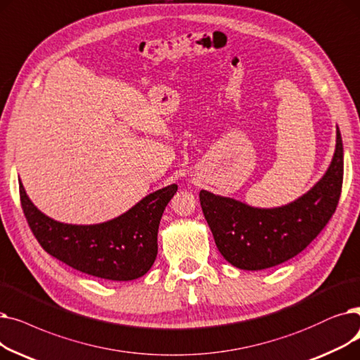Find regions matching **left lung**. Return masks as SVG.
Listing matches in <instances>:
<instances>
[{"mask_svg": "<svg viewBox=\"0 0 360 360\" xmlns=\"http://www.w3.org/2000/svg\"><path fill=\"white\" fill-rule=\"evenodd\" d=\"M343 142L337 127L333 162L325 176L297 200L259 210L200 191V207L221 255L234 266L258 271L283 264L309 246L328 224L343 187Z\"/></svg>", "mask_w": 360, "mask_h": 360, "instance_id": "obj_1", "label": "left lung"}]
</instances>
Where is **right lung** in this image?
<instances>
[{"mask_svg":"<svg viewBox=\"0 0 360 360\" xmlns=\"http://www.w3.org/2000/svg\"><path fill=\"white\" fill-rule=\"evenodd\" d=\"M19 192L27 224L45 252L88 276L129 281L145 276L155 261L160 221L177 184L148 195L126 214L95 226L51 219L29 200L22 183Z\"/></svg>","mask_w":360,"mask_h":360,"instance_id":"obj_1","label":"right lung"}]
</instances>
